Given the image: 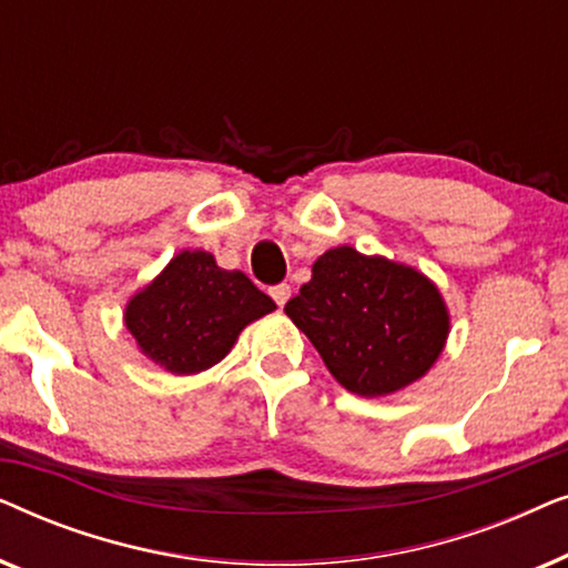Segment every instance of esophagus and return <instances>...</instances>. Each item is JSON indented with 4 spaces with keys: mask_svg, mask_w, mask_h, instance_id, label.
Wrapping results in <instances>:
<instances>
[{
    "mask_svg": "<svg viewBox=\"0 0 568 568\" xmlns=\"http://www.w3.org/2000/svg\"><path fill=\"white\" fill-rule=\"evenodd\" d=\"M268 294H271V297H274V302H276L278 307H284L286 302H290V297H292V286L290 284H276V286H271Z\"/></svg>",
    "mask_w": 568,
    "mask_h": 568,
    "instance_id": "34e87169",
    "label": "esophagus"
}]
</instances>
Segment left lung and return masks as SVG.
<instances>
[{
    "label": "left lung",
    "instance_id": "obj_1",
    "mask_svg": "<svg viewBox=\"0 0 568 568\" xmlns=\"http://www.w3.org/2000/svg\"><path fill=\"white\" fill-rule=\"evenodd\" d=\"M284 313L313 341L348 393L379 398L416 383L439 359L449 313L422 271L341 245L313 263Z\"/></svg>",
    "mask_w": 568,
    "mask_h": 568
}]
</instances>
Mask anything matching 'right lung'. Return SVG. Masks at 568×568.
<instances>
[{
	"label": "right lung",
	"instance_id": "add662e5",
	"mask_svg": "<svg viewBox=\"0 0 568 568\" xmlns=\"http://www.w3.org/2000/svg\"><path fill=\"white\" fill-rule=\"evenodd\" d=\"M276 305L243 271H224L206 251H183L129 300L126 328L144 356L173 375L214 367L247 323Z\"/></svg>",
	"mask_w": 568,
	"mask_h": 568
}]
</instances>
